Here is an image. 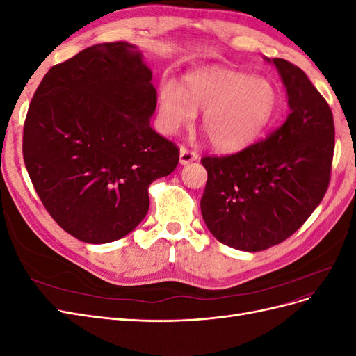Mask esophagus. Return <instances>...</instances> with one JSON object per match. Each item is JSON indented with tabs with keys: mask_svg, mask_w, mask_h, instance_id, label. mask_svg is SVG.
<instances>
[{
	"mask_svg": "<svg viewBox=\"0 0 356 356\" xmlns=\"http://www.w3.org/2000/svg\"><path fill=\"white\" fill-rule=\"evenodd\" d=\"M199 159V154L196 152H191V149L181 147L179 148V163L181 165H188L191 161H195Z\"/></svg>",
	"mask_w": 356,
	"mask_h": 356,
	"instance_id": "34e87169",
	"label": "esophagus"
}]
</instances>
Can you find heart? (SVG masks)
<instances>
[{
  "label": "heart",
  "instance_id": "1",
  "mask_svg": "<svg viewBox=\"0 0 356 356\" xmlns=\"http://www.w3.org/2000/svg\"><path fill=\"white\" fill-rule=\"evenodd\" d=\"M281 95L272 80L227 68H207L184 77L182 88L172 80L160 84L159 124L177 134L203 111L202 129L212 147L234 153L254 143L277 114Z\"/></svg>",
  "mask_w": 356,
  "mask_h": 356
}]
</instances>
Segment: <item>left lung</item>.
<instances>
[{
    "instance_id": "obj_1",
    "label": "left lung",
    "mask_w": 356,
    "mask_h": 356,
    "mask_svg": "<svg viewBox=\"0 0 356 356\" xmlns=\"http://www.w3.org/2000/svg\"><path fill=\"white\" fill-rule=\"evenodd\" d=\"M276 67L289 114L264 141L222 157H203L208 181L200 199L215 239L257 252L296 233L325 196L334 154V120L307 75L285 59Z\"/></svg>"
}]
</instances>
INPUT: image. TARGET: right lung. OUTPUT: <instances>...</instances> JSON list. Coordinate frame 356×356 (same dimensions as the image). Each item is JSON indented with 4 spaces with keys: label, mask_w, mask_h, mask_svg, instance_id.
<instances>
[{
    "label": "right lung",
    "mask_w": 356,
    "mask_h": 356,
    "mask_svg": "<svg viewBox=\"0 0 356 356\" xmlns=\"http://www.w3.org/2000/svg\"><path fill=\"white\" fill-rule=\"evenodd\" d=\"M136 46L102 42L51 67L31 101L24 160L38 197L86 243L131 233L148 187L178 165V147L149 126L157 92Z\"/></svg>",
    "instance_id": "1"
}]
</instances>
